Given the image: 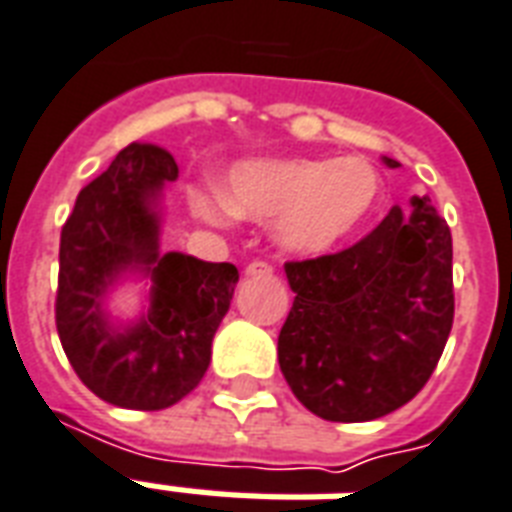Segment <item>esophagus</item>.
I'll return each mask as SVG.
<instances>
[{"label": "esophagus", "mask_w": 512, "mask_h": 512, "mask_svg": "<svg viewBox=\"0 0 512 512\" xmlns=\"http://www.w3.org/2000/svg\"><path fill=\"white\" fill-rule=\"evenodd\" d=\"M247 276H273V265L265 260H255L247 265Z\"/></svg>", "instance_id": "obj_1"}]
</instances>
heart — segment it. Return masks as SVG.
I'll return each mask as SVG.
<instances>
[{
  "label": "heart",
  "mask_w": 512,
  "mask_h": 512,
  "mask_svg": "<svg viewBox=\"0 0 512 512\" xmlns=\"http://www.w3.org/2000/svg\"><path fill=\"white\" fill-rule=\"evenodd\" d=\"M381 201V174L365 158H276L241 163L228 174V195L193 190L201 220H273L290 252L322 255L354 236Z\"/></svg>",
  "instance_id": "b5f03b06"
}]
</instances>
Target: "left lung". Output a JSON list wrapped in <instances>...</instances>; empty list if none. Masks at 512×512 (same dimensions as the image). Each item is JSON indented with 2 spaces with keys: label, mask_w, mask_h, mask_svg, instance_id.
<instances>
[{
  "label": "left lung",
  "mask_w": 512,
  "mask_h": 512,
  "mask_svg": "<svg viewBox=\"0 0 512 512\" xmlns=\"http://www.w3.org/2000/svg\"><path fill=\"white\" fill-rule=\"evenodd\" d=\"M411 206H392L354 247L284 263L295 300L279 333V368L319 419H381L438 368L454 325L451 230L427 195Z\"/></svg>",
  "instance_id": "left-lung-1"
}]
</instances>
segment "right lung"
<instances>
[{
	"label": "right lung",
	"instance_id": "obj_1",
	"mask_svg": "<svg viewBox=\"0 0 512 512\" xmlns=\"http://www.w3.org/2000/svg\"><path fill=\"white\" fill-rule=\"evenodd\" d=\"M179 174L158 144L131 142L80 190L58 249L56 327L69 365L93 395L131 411H161L190 395L212 360L239 271L182 252L158 255V198ZM123 270L151 276V308L112 328L100 303Z\"/></svg>",
	"mask_w": 512,
	"mask_h": 512
}]
</instances>
